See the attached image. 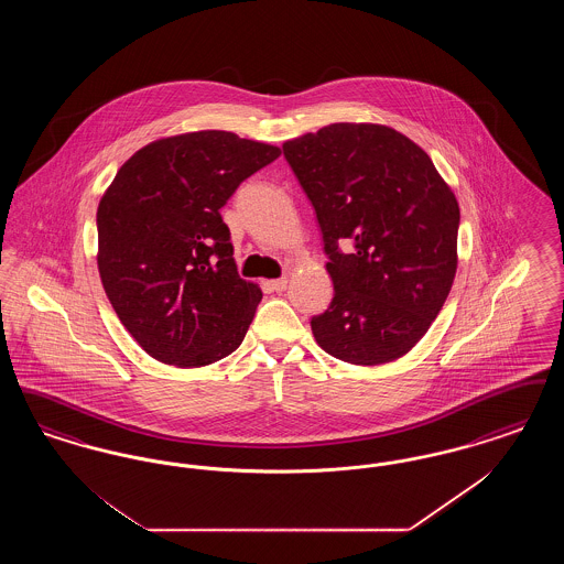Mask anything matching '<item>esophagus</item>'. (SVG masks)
<instances>
[{
    "instance_id": "obj_1",
    "label": "esophagus",
    "mask_w": 564,
    "mask_h": 564,
    "mask_svg": "<svg viewBox=\"0 0 564 564\" xmlns=\"http://www.w3.org/2000/svg\"><path fill=\"white\" fill-rule=\"evenodd\" d=\"M270 290L272 292H285L288 290V279L285 276H281V279H272V281H269Z\"/></svg>"
}]
</instances>
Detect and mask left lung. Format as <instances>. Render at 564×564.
<instances>
[{"mask_svg":"<svg viewBox=\"0 0 564 564\" xmlns=\"http://www.w3.org/2000/svg\"><path fill=\"white\" fill-rule=\"evenodd\" d=\"M283 154L329 256L334 297L311 322L317 345L352 366L400 359L427 334L455 281V192L421 145L384 124H327L285 141Z\"/></svg>","mask_w":564,"mask_h":564,"instance_id":"left-lung-1","label":"left lung"}]
</instances>
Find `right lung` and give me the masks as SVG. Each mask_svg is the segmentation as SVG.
<instances>
[{"mask_svg": "<svg viewBox=\"0 0 564 564\" xmlns=\"http://www.w3.org/2000/svg\"><path fill=\"white\" fill-rule=\"evenodd\" d=\"M281 148L228 131L162 137L124 162L97 209V267L118 319L150 357L203 368L239 345L262 300L219 209Z\"/></svg>", "mask_w": 564, "mask_h": 564, "instance_id": "1", "label": "right lung"}]
</instances>
